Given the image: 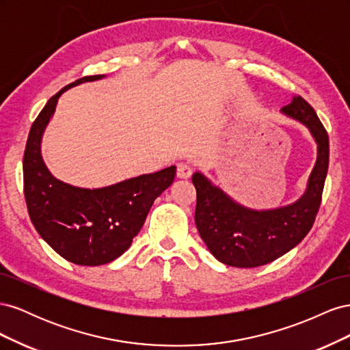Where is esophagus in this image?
I'll list each match as a JSON object with an SVG mask.
<instances>
[{
    "instance_id": "1",
    "label": "esophagus",
    "mask_w": 350,
    "mask_h": 350,
    "mask_svg": "<svg viewBox=\"0 0 350 350\" xmlns=\"http://www.w3.org/2000/svg\"><path fill=\"white\" fill-rule=\"evenodd\" d=\"M176 175L181 179H188L193 175V169L188 163H178L176 165Z\"/></svg>"
}]
</instances>
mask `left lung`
Instances as JSON below:
<instances>
[{
    "label": "left lung",
    "mask_w": 350,
    "mask_h": 350,
    "mask_svg": "<svg viewBox=\"0 0 350 350\" xmlns=\"http://www.w3.org/2000/svg\"><path fill=\"white\" fill-rule=\"evenodd\" d=\"M282 111L308 126L319 144L308 188L296 203L274 210H250L237 204L200 172L193 175L198 234L226 266L250 269L278 260L306 237L320 210L330 154L328 134L314 108L299 94Z\"/></svg>",
    "instance_id": "8db88e82"
}]
</instances>
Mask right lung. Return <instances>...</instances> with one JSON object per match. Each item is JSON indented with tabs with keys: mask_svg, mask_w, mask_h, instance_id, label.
<instances>
[{
	"mask_svg": "<svg viewBox=\"0 0 350 350\" xmlns=\"http://www.w3.org/2000/svg\"><path fill=\"white\" fill-rule=\"evenodd\" d=\"M102 77H81L54 94L31 124L23 156V191L31 224L52 250L79 266H100L122 256L154 200L176 175V167L169 166L111 187L86 189L49 174L40 156V140L58 98L71 86Z\"/></svg>",
	"mask_w": 350,
	"mask_h": 350,
	"instance_id": "add662e5",
	"label": "right lung"
}]
</instances>
